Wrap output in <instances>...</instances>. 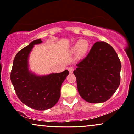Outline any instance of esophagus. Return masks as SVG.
<instances>
[{
	"label": "esophagus",
	"mask_w": 134,
	"mask_h": 134,
	"mask_svg": "<svg viewBox=\"0 0 134 134\" xmlns=\"http://www.w3.org/2000/svg\"><path fill=\"white\" fill-rule=\"evenodd\" d=\"M68 70H69V72H70V73H72L73 72H74V67H69Z\"/></svg>",
	"instance_id": "esophagus-1"
}]
</instances>
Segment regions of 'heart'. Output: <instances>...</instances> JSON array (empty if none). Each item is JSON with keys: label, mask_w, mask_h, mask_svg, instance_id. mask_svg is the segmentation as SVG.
<instances>
[{"label": "heart", "mask_w": 134, "mask_h": 134, "mask_svg": "<svg viewBox=\"0 0 134 134\" xmlns=\"http://www.w3.org/2000/svg\"><path fill=\"white\" fill-rule=\"evenodd\" d=\"M89 45L87 41L83 40L78 41L77 43L74 46L73 50L74 51H79L80 53L81 54H84L86 52L88 49Z\"/></svg>", "instance_id": "obj_1"}]
</instances>
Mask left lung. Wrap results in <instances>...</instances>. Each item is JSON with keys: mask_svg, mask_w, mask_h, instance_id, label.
Returning <instances> with one entry per match:
<instances>
[{"mask_svg": "<svg viewBox=\"0 0 134 134\" xmlns=\"http://www.w3.org/2000/svg\"><path fill=\"white\" fill-rule=\"evenodd\" d=\"M74 71L77 88L83 99L90 103L106 101L116 92L121 82V63L113 47L96 42Z\"/></svg>", "mask_w": 134, "mask_h": 134, "instance_id": "8db88e82", "label": "left lung"}]
</instances>
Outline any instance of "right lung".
I'll list each match as a JSON object with an SVG mask.
<instances>
[{"label":"right lung","instance_id":"right-lung-1","mask_svg":"<svg viewBox=\"0 0 134 134\" xmlns=\"http://www.w3.org/2000/svg\"><path fill=\"white\" fill-rule=\"evenodd\" d=\"M41 39L34 40L15 55L10 74L15 93L23 104L38 111L53 107L60 96V88L69 71L39 77L30 72L28 58L35 44L41 43Z\"/></svg>","mask_w":134,"mask_h":134}]
</instances>
